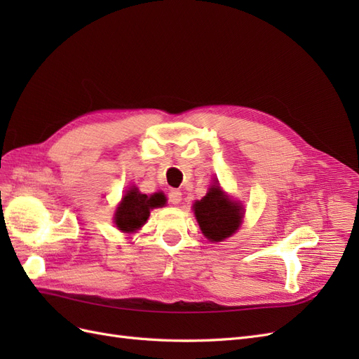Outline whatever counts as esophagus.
<instances>
[{"label":"esophagus","mask_w":359,"mask_h":359,"mask_svg":"<svg viewBox=\"0 0 359 359\" xmlns=\"http://www.w3.org/2000/svg\"><path fill=\"white\" fill-rule=\"evenodd\" d=\"M168 198H169V201H170L173 205H177V203H180L181 199H182V193H181L180 190H177V189H172V190L168 193Z\"/></svg>","instance_id":"34e87169"}]
</instances>
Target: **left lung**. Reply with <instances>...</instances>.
<instances>
[{"label": "left lung", "mask_w": 359, "mask_h": 359, "mask_svg": "<svg viewBox=\"0 0 359 359\" xmlns=\"http://www.w3.org/2000/svg\"><path fill=\"white\" fill-rule=\"evenodd\" d=\"M193 210L203 235L211 241H223L231 236L243 220V208L226 196L219 182L193 205Z\"/></svg>", "instance_id": "left-lung-1"}]
</instances>
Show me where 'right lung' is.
<instances>
[{
  "mask_svg": "<svg viewBox=\"0 0 359 359\" xmlns=\"http://www.w3.org/2000/svg\"><path fill=\"white\" fill-rule=\"evenodd\" d=\"M165 201L166 199L161 193H156L153 196H147V194L139 193L136 187L130 189L116 208V227L123 232L137 231L139 227L147 222L149 211L153 208H157V206L165 205Z\"/></svg>",
  "mask_w": 359,
  "mask_h": 359,
  "instance_id": "obj_1",
  "label": "right lung"
}]
</instances>
